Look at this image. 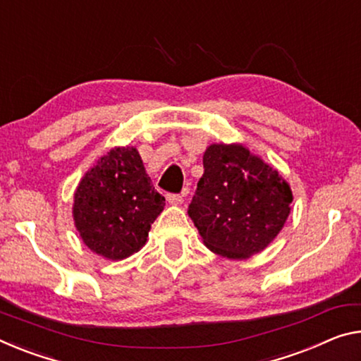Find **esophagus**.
I'll return each instance as SVG.
<instances>
[{
  "instance_id": "1",
  "label": "esophagus",
  "mask_w": 361,
  "mask_h": 361,
  "mask_svg": "<svg viewBox=\"0 0 361 361\" xmlns=\"http://www.w3.org/2000/svg\"><path fill=\"white\" fill-rule=\"evenodd\" d=\"M167 201L173 205H180L185 201V194H169Z\"/></svg>"
}]
</instances>
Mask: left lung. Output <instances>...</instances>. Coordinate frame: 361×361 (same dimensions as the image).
<instances>
[{
  "mask_svg": "<svg viewBox=\"0 0 361 361\" xmlns=\"http://www.w3.org/2000/svg\"><path fill=\"white\" fill-rule=\"evenodd\" d=\"M202 162L188 214L204 244L231 260L262 252L289 216L288 181L243 145H210Z\"/></svg>",
  "mask_w": 361,
  "mask_h": 361,
  "instance_id": "8db88e82",
  "label": "left lung"
}]
</instances>
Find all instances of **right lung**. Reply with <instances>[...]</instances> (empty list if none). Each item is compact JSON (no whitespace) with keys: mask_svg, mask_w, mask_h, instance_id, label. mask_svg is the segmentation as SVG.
<instances>
[{"mask_svg":"<svg viewBox=\"0 0 361 361\" xmlns=\"http://www.w3.org/2000/svg\"><path fill=\"white\" fill-rule=\"evenodd\" d=\"M165 197L147 176L136 147H114L90 169L73 196L83 243L107 260H122L146 244Z\"/></svg>","mask_w":361,"mask_h":361,"instance_id":"obj_1","label":"right lung"}]
</instances>
